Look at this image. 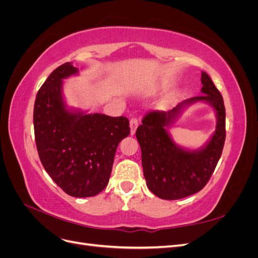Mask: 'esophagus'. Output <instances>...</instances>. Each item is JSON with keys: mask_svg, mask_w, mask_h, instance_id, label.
<instances>
[{"mask_svg": "<svg viewBox=\"0 0 258 258\" xmlns=\"http://www.w3.org/2000/svg\"><path fill=\"white\" fill-rule=\"evenodd\" d=\"M139 126V120L137 118H135V117H132V118L130 119V135L134 136L136 134V130Z\"/></svg>", "mask_w": 258, "mask_h": 258, "instance_id": "34e87169", "label": "esophagus"}]
</instances>
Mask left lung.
<instances>
[{
  "label": "left lung",
  "instance_id": "8db88e82",
  "mask_svg": "<svg viewBox=\"0 0 258 258\" xmlns=\"http://www.w3.org/2000/svg\"><path fill=\"white\" fill-rule=\"evenodd\" d=\"M201 84L204 95L184 100L168 112H148L137 129L146 185L161 199H182L200 191L221 158L226 138L224 100L206 72L201 73ZM197 102H205L215 108L217 127L204 147L190 151L178 147L167 129L185 107Z\"/></svg>",
  "mask_w": 258,
  "mask_h": 258
}]
</instances>
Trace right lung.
Returning a JSON list of instances; mask_svg holds the SVG:
<instances>
[{
  "label": "right lung",
  "instance_id": "add662e5",
  "mask_svg": "<svg viewBox=\"0 0 258 258\" xmlns=\"http://www.w3.org/2000/svg\"><path fill=\"white\" fill-rule=\"evenodd\" d=\"M71 62L58 67L38 90L33 112L36 148L44 169L77 198L96 196L110 179L116 148L130 134L123 116L88 114L64 102L63 80L76 75Z\"/></svg>",
  "mask_w": 258,
  "mask_h": 258
}]
</instances>
